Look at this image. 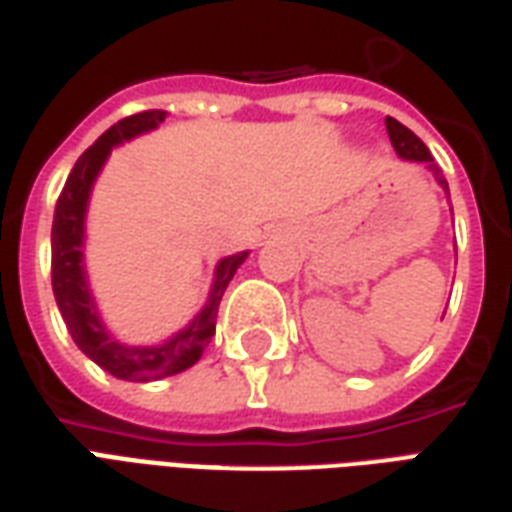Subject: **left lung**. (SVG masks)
<instances>
[{"instance_id": "left-lung-1", "label": "left lung", "mask_w": 512, "mask_h": 512, "mask_svg": "<svg viewBox=\"0 0 512 512\" xmlns=\"http://www.w3.org/2000/svg\"><path fill=\"white\" fill-rule=\"evenodd\" d=\"M385 127H388V138H391L393 149H396V155L405 157V160H416V163H427V169L432 171V177L438 180V185H441L443 191L449 194V185H446V180H443L441 169H438V163L432 160L430 149L424 146V141L418 138L416 132L407 130L405 124H399L396 119H385Z\"/></svg>"}]
</instances>
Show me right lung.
Returning a JSON list of instances; mask_svg holds the SVG:
<instances>
[{
	"label": "right lung",
	"instance_id": "right-lung-1",
	"mask_svg": "<svg viewBox=\"0 0 512 512\" xmlns=\"http://www.w3.org/2000/svg\"><path fill=\"white\" fill-rule=\"evenodd\" d=\"M163 119H166V110L135 113V116L121 119L119 124H113L94 146H88L77 157L69 180L57 196L55 221H52V291H55L60 316L66 321L74 343L94 360L96 366H102L107 374L127 382L163 380V377L180 374L185 368L194 366L207 349L210 338L216 335L221 296L227 291L232 274L249 255V252H238V255L221 260L205 310L163 346H124L116 338H110V332L102 327V321L96 316L94 299L88 293L85 271H82V221H85L88 194H91V185L110 155V149L121 141H130L132 135L155 130Z\"/></svg>",
	"mask_w": 512,
	"mask_h": 512
}]
</instances>
